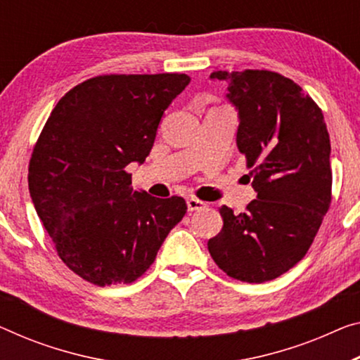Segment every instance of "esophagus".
Returning <instances> with one entry per match:
<instances>
[{
	"instance_id": "1",
	"label": "esophagus",
	"mask_w": 360,
	"mask_h": 360,
	"mask_svg": "<svg viewBox=\"0 0 360 360\" xmlns=\"http://www.w3.org/2000/svg\"><path fill=\"white\" fill-rule=\"evenodd\" d=\"M186 206H188V211H201V209L206 207V202L201 201V199L198 198H188L186 199Z\"/></svg>"
}]
</instances>
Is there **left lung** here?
Masks as SVG:
<instances>
[{
	"label": "left lung",
	"instance_id": "1",
	"mask_svg": "<svg viewBox=\"0 0 360 360\" xmlns=\"http://www.w3.org/2000/svg\"><path fill=\"white\" fill-rule=\"evenodd\" d=\"M229 84L240 115L236 145L257 199L207 241L214 262L240 281L264 283L306 256L331 202L330 135L322 109L291 79L272 70L212 72Z\"/></svg>",
	"mask_w": 360,
	"mask_h": 360
}]
</instances>
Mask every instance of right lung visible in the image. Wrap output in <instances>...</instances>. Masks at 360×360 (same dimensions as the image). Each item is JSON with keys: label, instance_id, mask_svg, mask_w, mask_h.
I'll return each instance as SVG.
<instances>
[{"label": "right lung", "instance_id": "add662e5", "mask_svg": "<svg viewBox=\"0 0 360 360\" xmlns=\"http://www.w3.org/2000/svg\"><path fill=\"white\" fill-rule=\"evenodd\" d=\"M186 74L98 75L59 99L33 148L29 190L58 256L98 286L131 283L184 219V198L134 191L164 110Z\"/></svg>", "mask_w": 360, "mask_h": 360}]
</instances>
